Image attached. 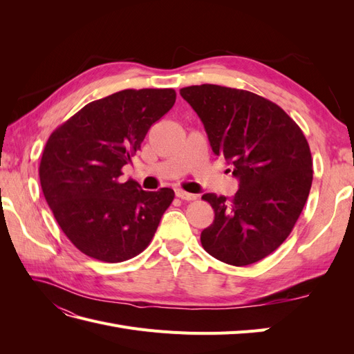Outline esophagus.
<instances>
[{
  "instance_id": "obj_1",
  "label": "esophagus",
  "mask_w": 354,
  "mask_h": 354,
  "mask_svg": "<svg viewBox=\"0 0 354 354\" xmlns=\"http://www.w3.org/2000/svg\"><path fill=\"white\" fill-rule=\"evenodd\" d=\"M176 196H177V198H180V199H183V201H195V199H196V195H194V194H187V192H185V190H180V189H177V190H176Z\"/></svg>"
}]
</instances>
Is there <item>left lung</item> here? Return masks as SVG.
Instances as JSON below:
<instances>
[{"mask_svg": "<svg viewBox=\"0 0 354 354\" xmlns=\"http://www.w3.org/2000/svg\"><path fill=\"white\" fill-rule=\"evenodd\" d=\"M180 94L201 118L212 152L239 178L233 198L202 196L216 214L201 233L203 250L238 267L260 261L292 232L312 187L313 160L301 128L276 103L246 90L202 84Z\"/></svg>", "mask_w": 354, "mask_h": 354, "instance_id": "obj_1", "label": "left lung"}]
</instances>
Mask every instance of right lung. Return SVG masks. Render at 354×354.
<instances>
[{
	"mask_svg": "<svg viewBox=\"0 0 354 354\" xmlns=\"http://www.w3.org/2000/svg\"><path fill=\"white\" fill-rule=\"evenodd\" d=\"M176 103L173 88L122 90L85 104L51 133L39 181L60 229L85 255L121 263L143 252L174 190L145 192L122 167Z\"/></svg>",
	"mask_w": 354,
	"mask_h": 354,
	"instance_id": "right-lung-1",
	"label": "right lung"
}]
</instances>
